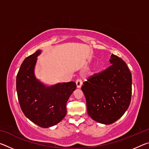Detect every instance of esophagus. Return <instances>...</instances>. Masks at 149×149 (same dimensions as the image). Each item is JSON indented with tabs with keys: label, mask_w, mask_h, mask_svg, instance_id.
<instances>
[{
	"label": "esophagus",
	"mask_w": 149,
	"mask_h": 149,
	"mask_svg": "<svg viewBox=\"0 0 149 149\" xmlns=\"http://www.w3.org/2000/svg\"><path fill=\"white\" fill-rule=\"evenodd\" d=\"M75 84H76V85H77V88H81V86H82V81L80 79H77V80H76V81H75Z\"/></svg>",
	"instance_id": "34e87169"
}]
</instances>
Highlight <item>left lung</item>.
I'll return each instance as SVG.
<instances>
[{"mask_svg": "<svg viewBox=\"0 0 149 149\" xmlns=\"http://www.w3.org/2000/svg\"><path fill=\"white\" fill-rule=\"evenodd\" d=\"M110 63V67L90 77L81 87L88 114L93 120L105 125L122 116L132 98V77L127 64L113 54Z\"/></svg>", "mask_w": 149, "mask_h": 149, "instance_id": "left-lung-1", "label": "left lung"}]
</instances>
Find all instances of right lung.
<instances>
[{
  "instance_id": "1",
  "label": "right lung",
  "mask_w": 149,
  "mask_h": 149,
  "mask_svg": "<svg viewBox=\"0 0 149 149\" xmlns=\"http://www.w3.org/2000/svg\"><path fill=\"white\" fill-rule=\"evenodd\" d=\"M38 50L24 60L16 77V90L24 115L43 128L56 125L66 115L68 100L76 89L74 81L48 86L37 79L35 67Z\"/></svg>"
}]
</instances>
